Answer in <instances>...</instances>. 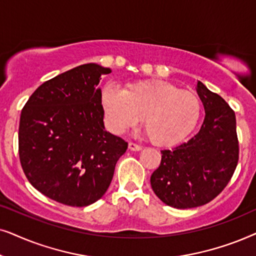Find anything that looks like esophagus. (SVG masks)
Wrapping results in <instances>:
<instances>
[{
  "mask_svg": "<svg viewBox=\"0 0 256 256\" xmlns=\"http://www.w3.org/2000/svg\"><path fill=\"white\" fill-rule=\"evenodd\" d=\"M128 148H130L131 151H140L142 146L138 144H134V142H128Z\"/></svg>",
  "mask_w": 256,
  "mask_h": 256,
  "instance_id": "esophagus-1",
  "label": "esophagus"
}]
</instances>
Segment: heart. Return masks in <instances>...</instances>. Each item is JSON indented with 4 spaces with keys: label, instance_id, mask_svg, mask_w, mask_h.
Returning <instances> with one entry per match:
<instances>
[{
    "label": "heart",
    "instance_id": "heart-1",
    "mask_svg": "<svg viewBox=\"0 0 256 256\" xmlns=\"http://www.w3.org/2000/svg\"><path fill=\"white\" fill-rule=\"evenodd\" d=\"M108 125L116 134L136 128L142 117L148 137L158 146H173L188 137L199 122L196 94L165 80H140L124 90L108 84L102 94Z\"/></svg>",
    "mask_w": 256,
    "mask_h": 256
}]
</instances>
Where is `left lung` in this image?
Returning a JSON list of instances; mask_svg holds the SVG:
<instances>
[{"mask_svg": "<svg viewBox=\"0 0 256 256\" xmlns=\"http://www.w3.org/2000/svg\"><path fill=\"white\" fill-rule=\"evenodd\" d=\"M205 119L198 134L172 150H162L159 168L152 173L153 192L166 205L193 208L221 193L239 160L236 119L226 100L198 80Z\"/></svg>", "mask_w": 256, "mask_h": 256, "instance_id": "obj_1", "label": "left lung"}]
</instances>
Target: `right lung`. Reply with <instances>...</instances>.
<instances>
[{
    "instance_id": "right-lung-1",
    "label": "right lung",
    "mask_w": 256,
    "mask_h": 256,
    "mask_svg": "<svg viewBox=\"0 0 256 256\" xmlns=\"http://www.w3.org/2000/svg\"><path fill=\"white\" fill-rule=\"evenodd\" d=\"M110 68L88 63L51 78L21 112L18 153L29 182L68 206L96 202L106 192L116 164L128 148L105 131L102 74Z\"/></svg>"
}]
</instances>
